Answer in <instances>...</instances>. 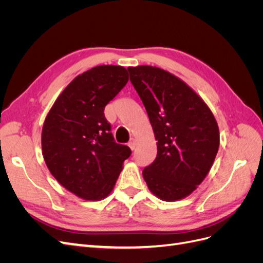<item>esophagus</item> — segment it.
Listing matches in <instances>:
<instances>
[{
  "mask_svg": "<svg viewBox=\"0 0 263 263\" xmlns=\"http://www.w3.org/2000/svg\"><path fill=\"white\" fill-rule=\"evenodd\" d=\"M128 147H129L132 150H134L135 147H136V139L132 138V139L128 141Z\"/></svg>",
  "mask_w": 263,
  "mask_h": 263,
  "instance_id": "34e87169",
  "label": "esophagus"
}]
</instances>
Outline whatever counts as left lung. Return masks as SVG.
Here are the masks:
<instances>
[{"label":"left lung","instance_id":"1","mask_svg":"<svg viewBox=\"0 0 263 263\" xmlns=\"http://www.w3.org/2000/svg\"><path fill=\"white\" fill-rule=\"evenodd\" d=\"M157 142L155 161L142 171L150 192L162 201L189 196L208 176L219 147L212 110L180 78L153 66L128 67Z\"/></svg>","mask_w":263,"mask_h":263}]
</instances>
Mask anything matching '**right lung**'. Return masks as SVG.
<instances>
[{"instance_id":"add662e5","label":"right lung","mask_w":263,"mask_h":263,"mask_svg":"<svg viewBox=\"0 0 263 263\" xmlns=\"http://www.w3.org/2000/svg\"><path fill=\"white\" fill-rule=\"evenodd\" d=\"M128 80L122 66L94 67L66 86L46 116L42 149L47 168L83 200L101 201L112 192L132 154L116 144L104 116L107 103Z\"/></svg>"}]
</instances>
